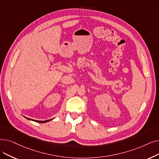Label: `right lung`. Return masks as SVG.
<instances>
[{"label":"right lung","mask_w":159,"mask_h":159,"mask_svg":"<svg viewBox=\"0 0 159 159\" xmlns=\"http://www.w3.org/2000/svg\"><path fill=\"white\" fill-rule=\"evenodd\" d=\"M25 118H26V117H25ZM26 118L29 120H32V121H36V122H38V123H46L47 121H49L53 120V119H51V120H45V121H38V120H32V119H30V118Z\"/></svg>","instance_id":"obj_1"}]
</instances>
